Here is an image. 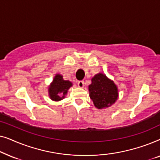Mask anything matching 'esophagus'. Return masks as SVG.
I'll list each match as a JSON object with an SVG mask.
<instances>
[{
    "mask_svg": "<svg viewBox=\"0 0 160 160\" xmlns=\"http://www.w3.org/2000/svg\"><path fill=\"white\" fill-rule=\"evenodd\" d=\"M78 87H80V88H83L84 86V81H78Z\"/></svg>",
    "mask_w": 160,
    "mask_h": 160,
    "instance_id": "esophagus-1",
    "label": "esophagus"
}]
</instances>
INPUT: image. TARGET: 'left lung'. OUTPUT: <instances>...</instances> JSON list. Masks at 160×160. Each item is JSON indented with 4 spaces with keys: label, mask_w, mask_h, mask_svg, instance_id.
<instances>
[{
    "label": "left lung",
    "mask_w": 160,
    "mask_h": 160,
    "mask_svg": "<svg viewBox=\"0 0 160 160\" xmlns=\"http://www.w3.org/2000/svg\"><path fill=\"white\" fill-rule=\"evenodd\" d=\"M89 85V97L98 109H105L112 106L119 98L118 87L106 74L98 73L92 78Z\"/></svg>",
    "instance_id": "left-lung-1"
}]
</instances>
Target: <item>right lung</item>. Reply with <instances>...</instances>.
I'll list each match as a JSON object with an SVG mask.
<instances>
[{
    "mask_svg": "<svg viewBox=\"0 0 160 160\" xmlns=\"http://www.w3.org/2000/svg\"><path fill=\"white\" fill-rule=\"evenodd\" d=\"M73 86V83L63 79L60 74H56L48 88L49 98L53 101H60L67 95L68 89Z\"/></svg>",
    "mask_w": 160,
    "mask_h": 160,
    "instance_id": "right-lung-1",
    "label": "right lung"
}]
</instances>
